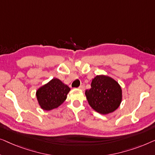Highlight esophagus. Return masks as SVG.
<instances>
[{
    "label": "esophagus",
    "mask_w": 155,
    "mask_h": 155,
    "mask_svg": "<svg viewBox=\"0 0 155 155\" xmlns=\"http://www.w3.org/2000/svg\"><path fill=\"white\" fill-rule=\"evenodd\" d=\"M78 88H79L80 90H81V91H84L85 90V86H83V85H81V86H80L79 87H78Z\"/></svg>",
    "instance_id": "1"
}]
</instances>
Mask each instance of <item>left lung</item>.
<instances>
[{
    "instance_id": "1",
    "label": "left lung",
    "mask_w": 155,
    "mask_h": 155,
    "mask_svg": "<svg viewBox=\"0 0 155 155\" xmlns=\"http://www.w3.org/2000/svg\"><path fill=\"white\" fill-rule=\"evenodd\" d=\"M91 88L85 92L88 104L95 111L108 114L117 110L122 100V90L119 83L109 76L97 75Z\"/></svg>"
}]
</instances>
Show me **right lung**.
<instances>
[{
    "mask_svg": "<svg viewBox=\"0 0 155 155\" xmlns=\"http://www.w3.org/2000/svg\"><path fill=\"white\" fill-rule=\"evenodd\" d=\"M70 88L57 78L37 89L36 95L40 107L50 111L58 108L67 99Z\"/></svg>",
    "mask_w": 155,
    "mask_h": 155,
    "instance_id": "add662e5",
    "label": "right lung"
}]
</instances>
